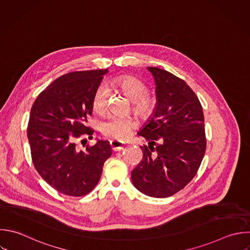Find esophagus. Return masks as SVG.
Returning <instances> with one entry per match:
<instances>
[{
  "label": "esophagus",
  "mask_w": 250,
  "mask_h": 250,
  "mask_svg": "<svg viewBox=\"0 0 250 250\" xmlns=\"http://www.w3.org/2000/svg\"><path fill=\"white\" fill-rule=\"evenodd\" d=\"M109 144H110L111 149L114 150V151H119V150H121V149L124 147V146H125V144H124L123 142L118 141V140H111Z\"/></svg>",
  "instance_id": "esophagus-1"
}]
</instances>
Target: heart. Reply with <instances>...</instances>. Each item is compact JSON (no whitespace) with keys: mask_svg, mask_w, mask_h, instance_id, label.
Here are the masks:
<instances>
[{"mask_svg":"<svg viewBox=\"0 0 250 250\" xmlns=\"http://www.w3.org/2000/svg\"><path fill=\"white\" fill-rule=\"evenodd\" d=\"M112 86L124 93L133 104V110L143 118L149 117L155 107L156 99L147 95V86L144 81L133 76L121 77L113 80ZM108 92L104 86H100L94 93L92 99L93 111L102 114L104 112L107 104ZM135 127V121L132 118L108 117L101 123L102 133L113 140L127 139Z\"/></svg>","mask_w":250,"mask_h":250,"instance_id":"obj_1","label":"heart"}]
</instances>
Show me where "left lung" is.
I'll use <instances>...</instances> for the list:
<instances>
[{
	"label": "left lung",
	"instance_id": "left-lung-1",
	"mask_svg": "<svg viewBox=\"0 0 250 250\" xmlns=\"http://www.w3.org/2000/svg\"><path fill=\"white\" fill-rule=\"evenodd\" d=\"M155 81L156 107L138 135L143 159L132 171V182L151 197H168L195 176L206 149L200 102L187 83L174 74L147 67Z\"/></svg>",
	"mask_w": 250,
	"mask_h": 250
}]
</instances>
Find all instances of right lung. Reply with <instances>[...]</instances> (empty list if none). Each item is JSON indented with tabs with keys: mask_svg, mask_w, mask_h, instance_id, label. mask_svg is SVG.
<instances>
[{
	"mask_svg": "<svg viewBox=\"0 0 250 250\" xmlns=\"http://www.w3.org/2000/svg\"><path fill=\"white\" fill-rule=\"evenodd\" d=\"M107 72L100 69L64 74L49 85L31 107L27 137L34 167L63 194L89 193L99 183L104 163L112 153L107 141H98L93 146L87 145L83 150L75 145L78 138L94 133L86 126L87 117L93 112V95Z\"/></svg>",
	"mask_w": 250,
	"mask_h": 250,
	"instance_id": "right-lung-1",
	"label": "right lung"
}]
</instances>
